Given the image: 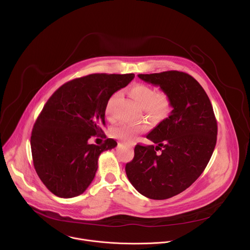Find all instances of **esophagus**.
Wrapping results in <instances>:
<instances>
[{"instance_id": "34e87169", "label": "esophagus", "mask_w": 250, "mask_h": 250, "mask_svg": "<svg viewBox=\"0 0 250 250\" xmlns=\"http://www.w3.org/2000/svg\"><path fill=\"white\" fill-rule=\"evenodd\" d=\"M125 145H126V144H125Z\"/></svg>"}]
</instances>
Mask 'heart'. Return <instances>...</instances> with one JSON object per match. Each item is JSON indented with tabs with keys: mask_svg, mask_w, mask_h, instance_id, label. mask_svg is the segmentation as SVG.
Returning a JSON list of instances; mask_svg holds the SVG:
<instances>
[{
	"mask_svg": "<svg viewBox=\"0 0 250 250\" xmlns=\"http://www.w3.org/2000/svg\"><path fill=\"white\" fill-rule=\"evenodd\" d=\"M118 93L112 95L108 103L105 104L104 115L106 119L111 120L112 114V101L118 97ZM130 97L140 105L145 108L146 113L156 121L164 120L169 116L172 111V101L170 96L165 92H158L146 84H135L129 89ZM148 125L146 123H122L116 125L112 133L115 137L122 139L125 142H132L136 136L146 131Z\"/></svg>",
	"mask_w": 250,
	"mask_h": 250,
	"instance_id": "b5f03b06",
	"label": "heart"
}]
</instances>
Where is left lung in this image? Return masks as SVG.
I'll use <instances>...</instances> for the list:
<instances>
[{"instance_id":"obj_1","label":"left lung","mask_w":250,"mask_h":250,"mask_svg":"<svg viewBox=\"0 0 250 250\" xmlns=\"http://www.w3.org/2000/svg\"><path fill=\"white\" fill-rule=\"evenodd\" d=\"M138 77L167 93L172 111L146 135L156 146L136 145L125 173L141 195L169 199L189 188L208 165L217 144L216 117L207 93L191 75L166 71Z\"/></svg>"}]
</instances>
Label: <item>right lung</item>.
I'll return each mask as SVG.
<instances>
[{
	"label": "right lung",
	"mask_w": 250,
	"mask_h": 250,
	"mask_svg": "<svg viewBox=\"0 0 250 250\" xmlns=\"http://www.w3.org/2000/svg\"><path fill=\"white\" fill-rule=\"evenodd\" d=\"M134 74H91L57 89L35 122L30 147L33 165L46 188L60 198L83 194L92 183L103 151L117 146L106 138L90 145L92 136L104 137V108L114 93L127 86Z\"/></svg>",
	"instance_id": "right-lung-1"
}]
</instances>
